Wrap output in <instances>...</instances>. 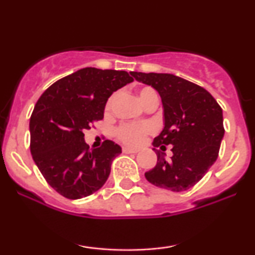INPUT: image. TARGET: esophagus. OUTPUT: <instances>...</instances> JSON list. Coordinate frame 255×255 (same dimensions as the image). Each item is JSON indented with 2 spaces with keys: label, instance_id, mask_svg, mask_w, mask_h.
<instances>
[{
  "label": "esophagus",
  "instance_id": "obj_1",
  "mask_svg": "<svg viewBox=\"0 0 255 255\" xmlns=\"http://www.w3.org/2000/svg\"><path fill=\"white\" fill-rule=\"evenodd\" d=\"M122 151H124V153H136L137 150L135 148H130V147H124L122 148Z\"/></svg>",
  "mask_w": 255,
  "mask_h": 255
}]
</instances>
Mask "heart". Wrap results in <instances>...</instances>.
Listing matches in <instances>:
<instances>
[{
  "instance_id": "1",
  "label": "heart",
  "mask_w": 255,
  "mask_h": 255,
  "mask_svg": "<svg viewBox=\"0 0 255 255\" xmlns=\"http://www.w3.org/2000/svg\"><path fill=\"white\" fill-rule=\"evenodd\" d=\"M116 97H118V95H113L109 98L107 103V110L111 109ZM137 97H139V101L141 102L144 107L151 103V102L158 101V95L156 91L147 86L137 90ZM151 131L152 127L148 124H126L120 126L118 129H116V135H118L119 140H121L125 144L129 146H139L144 141L145 136L150 134Z\"/></svg>"
}]
</instances>
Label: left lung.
I'll use <instances>...</instances> for the list:
<instances>
[{
    "mask_svg": "<svg viewBox=\"0 0 255 255\" xmlns=\"http://www.w3.org/2000/svg\"><path fill=\"white\" fill-rule=\"evenodd\" d=\"M135 80L152 86L163 104L164 127L153 146L164 151L171 145L172 156L153 148L157 164L145 172L148 182L159 188L182 192L192 188L209 171L218 157L224 136L223 111L211 93L186 79L168 73L131 72Z\"/></svg>",
    "mask_w": 255,
    "mask_h": 255,
    "instance_id": "8db88e82",
    "label": "left lung"
}]
</instances>
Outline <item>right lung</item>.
Listing matches in <instances>:
<instances>
[{
    "instance_id": "obj_1",
    "label": "right lung",
    "mask_w": 255,
    "mask_h": 255,
    "mask_svg": "<svg viewBox=\"0 0 255 255\" xmlns=\"http://www.w3.org/2000/svg\"><path fill=\"white\" fill-rule=\"evenodd\" d=\"M131 81L125 71L87 67L57 80L38 99L30 119L31 154L61 195L85 198L107 182L121 146L105 140L90 150L84 130L104 118L110 96Z\"/></svg>"
}]
</instances>
